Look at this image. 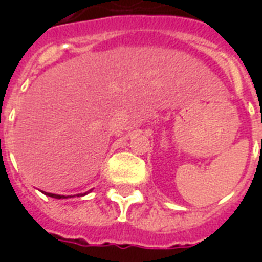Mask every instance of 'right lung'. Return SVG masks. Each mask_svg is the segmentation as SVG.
Instances as JSON below:
<instances>
[{"label":"right lung","instance_id":"right-lung-1","mask_svg":"<svg viewBox=\"0 0 262 262\" xmlns=\"http://www.w3.org/2000/svg\"><path fill=\"white\" fill-rule=\"evenodd\" d=\"M90 191H87V193H81V194H76V195H85V194H88ZM42 193L43 194L49 195V197H53V199H58V200L68 199V197H73V195H61V194H54V193H46V191H42Z\"/></svg>","mask_w":262,"mask_h":262}]
</instances>
